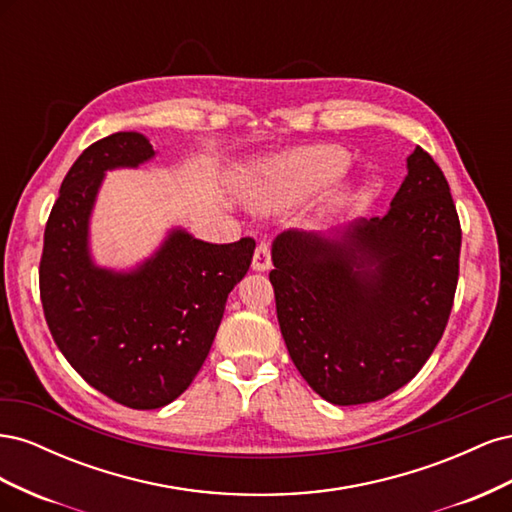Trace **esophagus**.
Instances as JSON below:
<instances>
[{"instance_id": "esophagus-1", "label": "esophagus", "mask_w": 512, "mask_h": 512, "mask_svg": "<svg viewBox=\"0 0 512 512\" xmlns=\"http://www.w3.org/2000/svg\"><path fill=\"white\" fill-rule=\"evenodd\" d=\"M254 271H269L271 269V247L269 243H258L254 258H252Z\"/></svg>"}]
</instances>
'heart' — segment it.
<instances>
[{
  "label": "heart",
  "instance_id": "heart-1",
  "mask_svg": "<svg viewBox=\"0 0 512 512\" xmlns=\"http://www.w3.org/2000/svg\"><path fill=\"white\" fill-rule=\"evenodd\" d=\"M346 153L331 145L299 147L262 160L247 183V198L260 209L277 211L301 203L346 170ZM346 190L333 185L316 205L320 218L344 205Z\"/></svg>",
  "mask_w": 512,
  "mask_h": 512
}]
</instances>
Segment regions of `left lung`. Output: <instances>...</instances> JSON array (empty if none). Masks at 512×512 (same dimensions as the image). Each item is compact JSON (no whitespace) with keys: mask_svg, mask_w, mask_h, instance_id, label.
Masks as SVG:
<instances>
[{"mask_svg":"<svg viewBox=\"0 0 512 512\" xmlns=\"http://www.w3.org/2000/svg\"><path fill=\"white\" fill-rule=\"evenodd\" d=\"M380 218L333 235L286 230L271 247L277 320L292 363L335 406L408 384L446 329L461 226L440 166L416 147Z\"/></svg>","mask_w":512,"mask_h":512,"instance_id":"8db88e82","label":"left lung"}]
</instances>
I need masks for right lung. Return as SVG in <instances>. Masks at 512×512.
I'll use <instances>...</instances> for the list:
<instances>
[{"instance_id": "obj_1", "label": "right lung", "mask_w": 512, "mask_h": 512, "mask_svg": "<svg viewBox=\"0 0 512 512\" xmlns=\"http://www.w3.org/2000/svg\"><path fill=\"white\" fill-rule=\"evenodd\" d=\"M153 158L141 132L87 147L61 183L40 260V299L57 348L96 391L134 410L162 408L192 384L256 247L250 237L218 245L170 228L134 269L96 265L89 220L106 170Z\"/></svg>"}]
</instances>
